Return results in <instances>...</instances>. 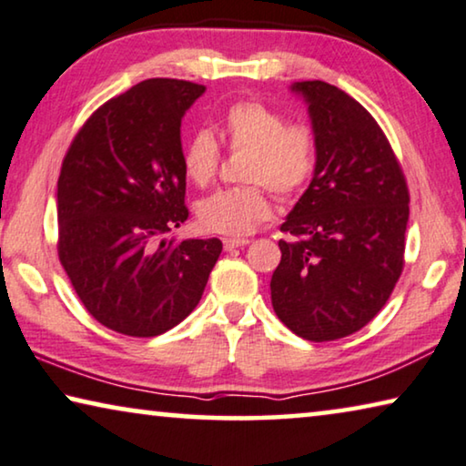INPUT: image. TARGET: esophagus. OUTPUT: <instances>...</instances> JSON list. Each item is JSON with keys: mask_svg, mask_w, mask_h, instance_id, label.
<instances>
[{"mask_svg": "<svg viewBox=\"0 0 466 466\" xmlns=\"http://www.w3.org/2000/svg\"><path fill=\"white\" fill-rule=\"evenodd\" d=\"M248 242H251L248 238H224V248L226 251H234V248L245 247Z\"/></svg>", "mask_w": 466, "mask_h": 466, "instance_id": "34e87169", "label": "esophagus"}]
</instances>
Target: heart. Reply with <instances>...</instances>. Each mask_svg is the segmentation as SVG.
<instances>
[{
  "label": "heart",
  "instance_id": "1",
  "mask_svg": "<svg viewBox=\"0 0 466 466\" xmlns=\"http://www.w3.org/2000/svg\"><path fill=\"white\" fill-rule=\"evenodd\" d=\"M221 136L232 150H247L240 177L245 186L219 188L197 203L198 224L209 232L242 236L272 213L268 186L278 197L293 198L311 182L318 165L316 140L303 125L287 119L261 102H236L226 110ZM186 177L209 184L219 165V146L209 129H198L182 150Z\"/></svg>",
  "mask_w": 466,
  "mask_h": 466
}]
</instances>
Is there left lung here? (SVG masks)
<instances>
[{
	"label": "left lung",
	"instance_id": "obj_1",
	"mask_svg": "<svg viewBox=\"0 0 466 466\" xmlns=\"http://www.w3.org/2000/svg\"><path fill=\"white\" fill-rule=\"evenodd\" d=\"M318 165L287 215L269 290L280 322L308 341H335L383 309L404 268L408 186L372 115L324 81H297Z\"/></svg>",
	"mask_w": 466,
	"mask_h": 466
}]
</instances>
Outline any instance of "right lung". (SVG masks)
I'll return each mask as SVG.
<instances>
[{"label": "right lung", "mask_w": 466, "mask_h": 466, "mask_svg": "<svg viewBox=\"0 0 466 466\" xmlns=\"http://www.w3.org/2000/svg\"><path fill=\"white\" fill-rule=\"evenodd\" d=\"M205 86L146 79L83 125L58 177V255L102 326L157 337L197 308L218 238L176 240L184 205L182 119Z\"/></svg>", "instance_id": "1"}]
</instances>
